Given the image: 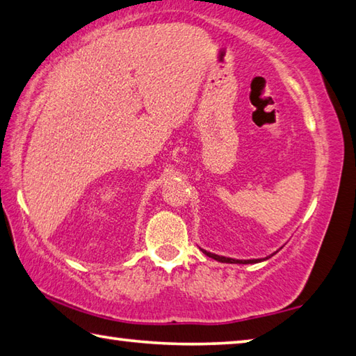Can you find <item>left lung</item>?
Instances as JSON below:
<instances>
[{
  "label": "left lung",
  "instance_id": "8db88e82",
  "mask_svg": "<svg viewBox=\"0 0 356 356\" xmlns=\"http://www.w3.org/2000/svg\"><path fill=\"white\" fill-rule=\"evenodd\" d=\"M202 252L204 254L207 255V257H210V258H213V260H216V261H221V263H240V264H249V263H260V261H263V260H268V258H270L273 255H269V257H266V258H263V260H234V258H227V257H221V255H216V254H210V252H207V250H204L202 249Z\"/></svg>",
  "mask_w": 356,
  "mask_h": 356
}]
</instances>
